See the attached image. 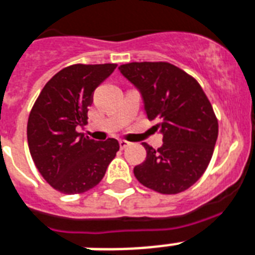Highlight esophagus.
<instances>
[{
  "label": "esophagus",
  "mask_w": 255,
  "mask_h": 255,
  "mask_svg": "<svg viewBox=\"0 0 255 255\" xmlns=\"http://www.w3.org/2000/svg\"><path fill=\"white\" fill-rule=\"evenodd\" d=\"M129 144H131V142L127 141V140H119V145H121L122 149H126L127 146H129Z\"/></svg>",
  "instance_id": "1"
}]
</instances>
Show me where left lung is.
<instances>
[{"mask_svg":"<svg viewBox=\"0 0 255 255\" xmlns=\"http://www.w3.org/2000/svg\"><path fill=\"white\" fill-rule=\"evenodd\" d=\"M121 73L140 90L146 117L157 121L162 146L144 142L145 161L133 174L145 187L173 195L191 187L214 154L219 123L212 105L195 78L165 61L128 63Z\"/></svg>","mask_w":255,"mask_h":255,"instance_id":"8db88e82","label":"left lung"}]
</instances>
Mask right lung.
Segmentation results:
<instances>
[{
	"label": "right lung",
	"mask_w": 255,
	"mask_h": 255,
	"mask_svg": "<svg viewBox=\"0 0 255 255\" xmlns=\"http://www.w3.org/2000/svg\"><path fill=\"white\" fill-rule=\"evenodd\" d=\"M117 64H74L45 84L27 122L35 166L55 190L73 195L95 187L119 150L115 138L95 141L76 131L88 123L94 90Z\"/></svg>",
	"instance_id": "1"
}]
</instances>
